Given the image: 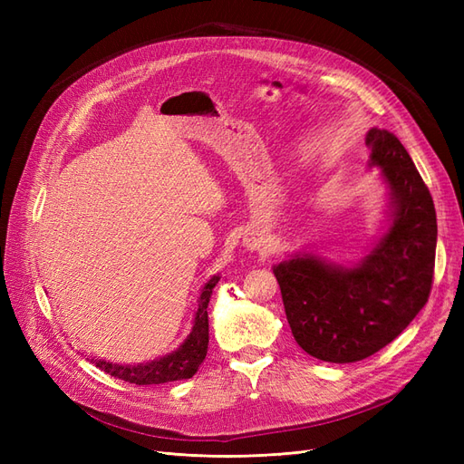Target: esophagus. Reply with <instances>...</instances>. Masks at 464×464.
Segmentation results:
<instances>
[{
	"instance_id": "34e87169",
	"label": "esophagus",
	"mask_w": 464,
	"mask_h": 464,
	"mask_svg": "<svg viewBox=\"0 0 464 464\" xmlns=\"http://www.w3.org/2000/svg\"><path fill=\"white\" fill-rule=\"evenodd\" d=\"M246 244H247V247H251V249H261L263 246H265V242H263V237H247L246 240Z\"/></svg>"
}]
</instances>
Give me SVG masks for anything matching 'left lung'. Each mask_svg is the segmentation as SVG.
<instances>
[{
    "label": "left lung",
    "instance_id": "8db88e82",
    "mask_svg": "<svg viewBox=\"0 0 464 464\" xmlns=\"http://www.w3.org/2000/svg\"><path fill=\"white\" fill-rule=\"evenodd\" d=\"M366 145L391 189L387 234L353 269L315 256H294L273 269L294 339L333 363L363 360L395 341L433 285L438 220L430 189L395 135L373 128Z\"/></svg>",
    "mask_w": 464,
    "mask_h": 464
}]
</instances>
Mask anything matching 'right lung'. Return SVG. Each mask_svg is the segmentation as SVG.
Segmentation results:
<instances>
[{
	"label": "right lung",
	"instance_id": "right-lung-1",
	"mask_svg": "<svg viewBox=\"0 0 464 464\" xmlns=\"http://www.w3.org/2000/svg\"><path fill=\"white\" fill-rule=\"evenodd\" d=\"M218 280L220 276H213L205 285L199 298V307H198V315H195L193 329L186 339V343L181 344L176 353L149 363H139V366H120V363L96 360L94 362L96 368H101L106 373L135 385H160V383H170V382H179V379L193 377L207 356V348H208L207 305Z\"/></svg>",
	"mask_w": 464,
	"mask_h": 464
}]
</instances>
